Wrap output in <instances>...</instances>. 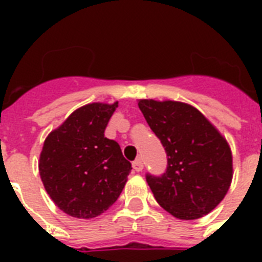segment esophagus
<instances>
[{"instance_id":"esophagus-1","label":"esophagus","mask_w":262,"mask_h":262,"mask_svg":"<svg viewBox=\"0 0 262 262\" xmlns=\"http://www.w3.org/2000/svg\"><path fill=\"white\" fill-rule=\"evenodd\" d=\"M143 168H144V163H143V160L141 159H137L133 162V170L137 172L140 171H143Z\"/></svg>"}]
</instances>
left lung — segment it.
Wrapping results in <instances>:
<instances>
[{
  "label": "left lung",
  "mask_w": 262,
  "mask_h": 262,
  "mask_svg": "<svg viewBox=\"0 0 262 262\" xmlns=\"http://www.w3.org/2000/svg\"><path fill=\"white\" fill-rule=\"evenodd\" d=\"M139 107L167 154L164 174L145 175L156 201L182 220L209 213L231 185L232 155L226 139L186 103L141 99Z\"/></svg>",
  "instance_id": "left-lung-1"
}]
</instances>
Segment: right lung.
<instances>
[{
    "mask_svg": "<svg viewBox=\"0 0 262 262\" xmlns=\"http://www.w3.org/2000/svg\"><path fill=\"white\" fill-rule=\"evenodd\" d=\"M118 103H90L47 136L39 159L43 186L68 215L92 219L121 194L132 170L119 144L104 137Z\"/></svg>",
    "mask_w": 262,
    "mask_h": 262,
    "instance_id": "obj_1",
    "label": "right lung"
}]
</instances>
